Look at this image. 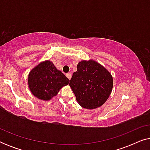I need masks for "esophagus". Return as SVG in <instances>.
Here are the masks:
<instances>
[{"instance_id": "1", "label": "esophagus", "mask_w": 150, "mask_h": 150, "mask_svg": "<svg viewBox=\"0 0 150 150\" xmlns=\"http://www.w3.org/2000/svg\"><path fill=\"white\" fill-rule=\"evenodd\" d=\"M66 76L67 77V79H68L69 80H70V79H71V74H69V73H67V74H66Z\"/></svg>"}]
</instances>
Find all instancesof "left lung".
<instances>
[{
  "label": "left lung",
  "mask_w": 150,
  "mask_h": 150,
  "mask_svg": "<svg viewBox=\"0 0 150 150\" xmlns=\"http://www.w3.org/2000/svg\"><path fill=\"white\" fill-rule=\"evenodd\" d=\"M69 86L82 107L93 109L101 106L110 95L112 77L107 69L93 60L82 61L74 72Z\"/></svg>",
  "instance_id": "1"
}]
</instances>
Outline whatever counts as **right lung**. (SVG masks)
<instances>
[{"instance_id":"add662e5","label":"right lung","mask_w":150,"mask_h":150,"mask_svg":"<svg viewBox=\"0 0 150 150\" xmlns=\"http://www.w3.org/2000/svg\"><path fill=\"white\" fill-rule=\"evenodd\" d=\"M69 83V80L50 61L37 65L28 77L30 91L35 97L43 100H49L57 96L60 89Z\"/></svg>"}]
</instances>
